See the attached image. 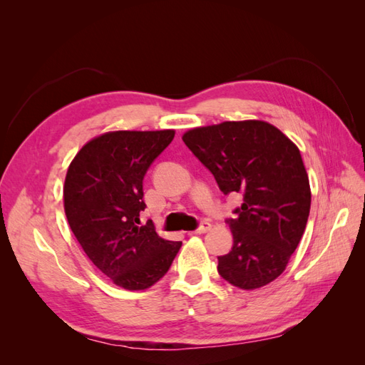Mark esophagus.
<instances>
[{
	"label": "esophagus",
	"instance_id": "1",
	"mask_svg": "<svg viewBox=\"0 0 365 365\" xmlns=\"http://www.w3.org/2000/svg\"><path fill=\"white\" fill-rule=\"evenodd\" d=\"M210 230H212V224L202 222L195 231H192V233H193V235H204V233H207V231H210Z\"/></svg>",
	"mask_w": 365,
	"mask_h": 365
}]
</instances>
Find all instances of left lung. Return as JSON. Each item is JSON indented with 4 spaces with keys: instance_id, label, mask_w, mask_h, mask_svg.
<instances>
[{
    "instance_id": "8db88e82",
    "label": "left lung",
    "mask_w": 365,
    "mask_h": 365,
    "mask_svg": "<svg viewBox=\"0 0 365 365\" xmlns=\"http://www.w3.org/2000/svg\"><path fill=\"white\" fill-rule=\"evenodd\" d=\"M182 141L215 175L220 190L244 196L237 216L227 220L233 248L217 257L219 275L245 291L271 283L288 267L311 210L300 150L262 120L195 128Z\"/></svg>"
}]
</instances>
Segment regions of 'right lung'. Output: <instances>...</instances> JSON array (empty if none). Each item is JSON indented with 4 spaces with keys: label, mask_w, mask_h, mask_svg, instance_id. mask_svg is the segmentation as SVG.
<instances>
[{
    "label": "right lung",
    "mask_w": 365,
    "mask_h": 365,
    "mask_svg": "<svg viewBox=\"0 0 365 365\" xmlns=\"http://www.w3.org/2000/svg\"><path fill=\"white\" fill-rule=\"evenodd\" d=\"M173 137V129L105 132L76 153L65 176L63 208L73 235L88 259L128 291L155 284L182 245L140 222L143 178Z\"/></svg>",
    "instance_id": "right-lung-1"
}]
</instances>
